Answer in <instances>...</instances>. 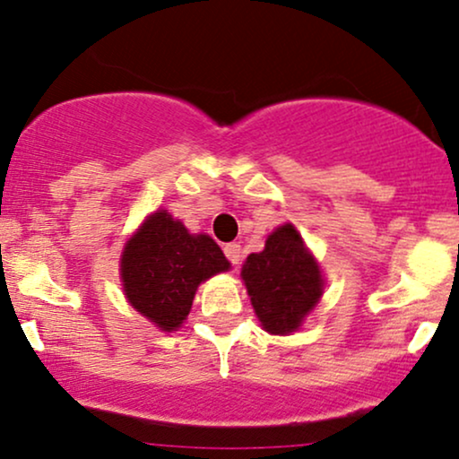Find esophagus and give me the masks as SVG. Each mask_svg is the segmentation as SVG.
I'll return each instance as SVG.
<instances>
[{
	"mask_svg": "<svg viewBox=\"0 0 459 459\" xmlns=\"http://www.w3.org/2000/svg\"><path fill=\"white\" fill-rule=\"evenodd\" d=\"M224 254H226V258H229L230 263L239 264V261H241V246L239 244H226L224 246Z\"/></svg>",
	"mask_w": 459,
	"mask_h": 459,
	"instance_id": "obj_1",
	"label": "esophagus"
}]
</instances>
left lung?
Returning <instances> with one entry per match:
<instances>
[{
  "instance_id": "1",
  "label": "left lung",
  "mask_w": 459,
  "mask_h": 459,
  "mask_svg": "<svg viewBox=\"0 0 459 459\" xmlns=\"http://www.w3.org/2000/svg\"><path fill=\"white\" fill-rule=\"evenodd\" d=\"M241 278L263 329L273 335L299 329L325 289L316 258L292 224L278 226L264 250L246 258Z\"/></svg>"
}]
</instances>
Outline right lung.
<instances>
[{"instance_id": "obj_1", "label": "right lung", "mask_w": 459, "mask_h": 459, "mask_svg": "<svg viewBox=\"0 0 459 459\" xmlns=\"http://www.w3.org/2000/svg\"><path fill=\"white\" fill-rule=\"evenodd\" d=\"M230 267L209 235H190L167 209L152 213L121 254L130 306L162 331L181 327L198 284Z\"/></svg>"}]
</instances>
